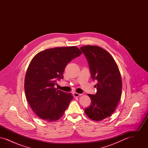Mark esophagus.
<instances>
[{
    "instance_id": "34e87169",
    "label": "esophagus",
    "mask_w": 148,
    "mask_h": 148,
    "mask_svg": "<svg viewBox=\"0 0 148 148\" xmlns=\"http://www.w3.org/2000/svg\"><path fill=\"white\" fill-rule=\"evenodd\" d=\"M82 95V94H79V93L75 92H74L73 93V96H74V97H78L81 96Z\"/></svg>"
}]
</instances>
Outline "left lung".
<instances>
[{
    "label": "left lung",
    "instance_id": "obj_1",
    "mask_svg": "<svg viewBox=\"0 0 148 148\" xmlns=\"http://www.w3.org/2000/svg\"><path fill=\"white\" fill-rule=\"evenodd\" d=\"M80 49L86 58L92 79L98 82L96 94H88L92 103L85 113L91 119L100 121L113 114L121 98L119 70L111 55L101 47L85 45Z\"/></svg>",
    "mask_w": 148,
    "mask_h": 148
}]
</instances>
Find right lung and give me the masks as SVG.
<instances>
[{
	"instance_id": "right-lung-1",
	"label": "right lung",
	"mask_w": 148,
	"mask_h": 148,
	"mask_svg": "<svg viewBox=\"0 0 148 148\" xmlns=\"http://www.w3.org/2000/svg\"><path fill=\"white\" fill-rule=\"evenodd\" d=\"M81 54L75 47H58L44 50L32 59L25 77L24 90L30 107L41 119L56 121L68 108L73 95L54 86L63 78L67 64Z\"/></svg>"
}]
</instances>
